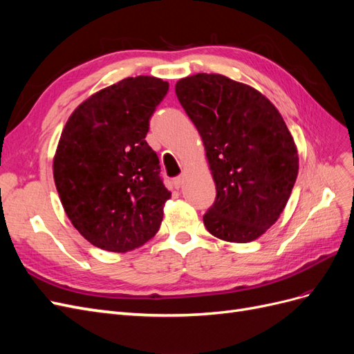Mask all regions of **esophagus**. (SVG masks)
<instances>
[{"mask_svg": "<svg viewBox=\"0 0 354 354\" xmlns=\"http://www.w3.org/2000/svg\"><path fill=\"white\" fill-rule=\"evenodd\" d=\"M183 183H185V177L183 176H178L176 178H173V186L176 189H180L181 186H183Z\"/></svg>", "mask_w": 354, "mask_h": 354, "instance_id": "obj_1", "label": "esophagus"}]
</instances>
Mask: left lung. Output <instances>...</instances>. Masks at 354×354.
<instances>
[{"mask_svg": "<svg viewBox=\"0 0 354 354\" xmlns=\"http://www.w3.org/2000/svg\"><path fill=\"white\" fill-rule=\"evenodd\" d=\"M195 124L216 181V201L203 214L214 236L245 243L279 218L298 174L294 138L281 113L255 88L218 73L176 84Z\"/></svg>", "mask_w": 354, "mask_h": 354, "instance_id": "1", "label": "left lung"}]
</instances>
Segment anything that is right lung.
Wrapping results in <instances>:
<instances>
[{
  "instance_id": "obj_1",
  "label": "right lung",
  "mask_w": 354,
  "mask_h": 354,
  "mask_svg": "<svg viewBox=\"0 0 354 354\" xmlns=\"http://www.w3.org/2000/svg\"><path fill=\"white\" fill-rule=\"evenodd\" d=\"M167 93L159 78H125L81 103L63 128L55 183L73 227L97 248L131 251L159 230L171 194L145 138Z\"/></svg>"
}]
</instances>
